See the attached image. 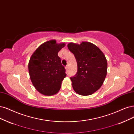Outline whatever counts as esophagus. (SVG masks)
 Returning <instances> with one entry per match:
<instances>
[{"label": "esophagus", "mask_w": 134, "mask_h": 134, "mask_svg": "<svg viewBox=\"0 0 134 134\" xmlns=\"http://www.w3.org/2000/svg\"><path fill=\"white\" fill-rule=\"evenodd\" d=\"M65 69L66 70V71H68V65L65 67Z\"/></svg>", "instance_id": "esophagus-1"}]
</instances>
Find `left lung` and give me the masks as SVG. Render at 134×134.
I'll return each mask as SVG.
<instances>
[{"instance_id":"8db88e82","label":"left lung","mask_w":134,"mask_h":134,"mask_svg":"<svg viewBox=\"0 0 134 134\" xmlns=\"http://www.w3.org/2000/svg\"><path fill=\"white\" fill-rule=\"evenodd\" d=\"M67 46L77 63V72L71 78L74 91L81 96L92 94L102 87L107 76L108 64L104 54L89 42H71Z\"/></svg>"}]
</instances>
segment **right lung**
Segmentation results:
<instances>
[{
	"label": "right lung",
	"instance_id": "1",
	"mask_svg": "<svg viewBox=\"0 0 134 134\" xmlns=\"http://www.w3.org/2000/svg\"><path fill=\"white\" fill-rule=\"evenodd\" d=\"M65 46V43H58L55 40L47 41L40 45L30 58V77L34 87L43 95L53 96L60 90L66 74L58 53Z\"/></svg>",
	"mask_w": 134,
	"mask_h": 134
}]
</instances>
